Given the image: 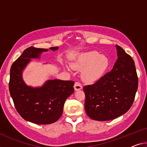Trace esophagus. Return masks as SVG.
<instances>
[{"mask_svg": "<svg viewBox=\"0 0 147 147\" xmlns=\"http://www.w3.org/2000/svg\"><path fill=\"white\" fill-rule=\"evenodd\" d=\"M81 89H82V85H81L80 82L75 83V84H74V89H75L76 91H80Z\"/></svg>", "mask_w": 147, "mask_h": 147, "instance_id": "esophagus-1", "label": "esophagus"}]
</instances>
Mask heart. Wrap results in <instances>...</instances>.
<instances>
[{"label":"heart","mask_w":147,"mask_h":147,"mask_svg":"<svg viewBox=\"0 0 147 147\" xmlns=\"http://www.w3.org/2000/svg\"><path fill=\"white\" fill-rule=\"evenodd\" d=\"M110 62L107 56L96 51L80 54L71 63L72 68L82 70L83 80L87 83L94 82L102 78L109 67Z\"/></svg>","instance_id":"1"}]
</instances>
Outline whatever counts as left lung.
<instances>
[{"instance_id":"obj_1","label":"left lung","mask_w":147,"mask_h":147,"mask_svg":"<svg viewBox=\"0 0 147 147\" xmlns=\"http://www.w3.org/2000/svg\"><path fill=\"white\" fill-rule=\"evenodd\" d=\"M117 59L111 71L95 83L83 87L85 109L94 120H112L127 112L138 88L135 62L118 45Z\"/></svg>"}]
</instances>
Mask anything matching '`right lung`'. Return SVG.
<instances>
[{
    "instance_id": "right-lung-1",
    "label": "right lung",
    "mask_w": 147,
    "mask_h": 147,
    "mask_svg": "<svg viewBox=\"0 0 147 147\" xmlns=\"http://www.w3.org/2000/svg\"><path fill=\"white\" fill-rule=\"evenodd\" d=\"M49 49L55 51L58 47ZM48 49L31 47L13 63L10 68L9 91L16 109L25 120L36 124H50L60 118L65 101L74 92L73 81L47 80L41 87L29 86L23 71L33 58H40Z\"/></svg>"
}]
</instances>
